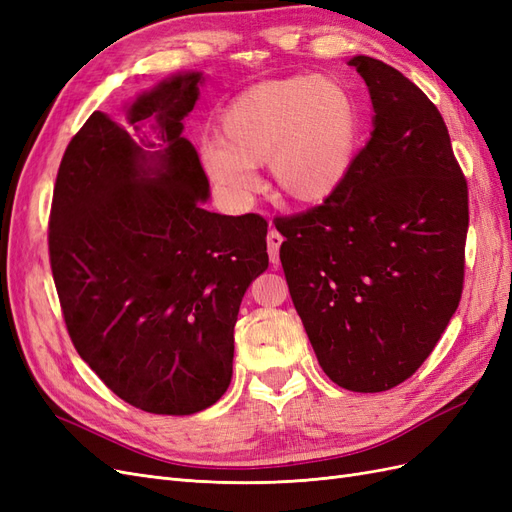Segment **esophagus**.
<instances>
[{
    "instance_id": "esophagus-1",
    "label": "esophagus",
    "mask_w": 512,
    "mask_h": 512,
    "mask_svg": "<svg viewBox=\"0 0 512 512\" xmlns=\"http://www.w3.org/2000/svg\"><path fill=\"white\" fill-rule=\"evenodd\" d=\"M284 237L280 235L277 230H269L267 235V245H269V258H271V265L277 267L280 265V245H282Z\"/></svg>"
}]
</instances>
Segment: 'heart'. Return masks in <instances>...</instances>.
<instances>
[{
  "label": "heart",
  "mask_w": 512,
  "mask_h": 512,
  "mask_svg": "<svg viewBox=\"0 0 512 512\" xmlns=\"http://www.w3.org/2000/svg\"><path fill=\"white\" fill-rule=\"evenodd\" d=\"M361 136L350 91L333 79L294 76L243 91L222 115V143L200 149L211 181L232 203L254 194V168L269 162L275 194L290 205L329 200L346 177Z\"/></svg>",
  "instance_id": "b5f03b06"
}]
</instances>
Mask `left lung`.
<instances>
[{
  "instance_id": "obj_1",
  "label": "left lung",
  "mask_w": 512,
  "mask_h": 512,
  "mask_svg": "<svg viewBox=\"0 0 512 512\" xmlns=\"http://www.w3.org/2000/svg\"><path fill=\"white\" fill-rule=\"evenodd\" d=\"M348 64L369 87L374 132L329 200L273 222L324 374L342 389L380 393L425 363L459 305L468 181L421 89L380 59Z\"/></svg>"
}]
</instances>
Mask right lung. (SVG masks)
Masks as SVG:
<instances>
[{
    "label": "right lung",
    "mask_w": 512,
    "mask_h": 512,
    "mask_svg": "<svg viewBox=\"0 0 512 512\" xmlns=\"http://www.w3.org/2000/svg\"><path fill=\"white\" fill-rule=\"evenodd\" d=\"M200 72L177 74L130 106L134 141L96 111L61 158L49 256L81 359L130 406L194 414L230 384L243 294L267 271V220L203 209L209 179L185 138Z\"/></svg>",
    "instance_id": "obj_1"
}]
</instances>
